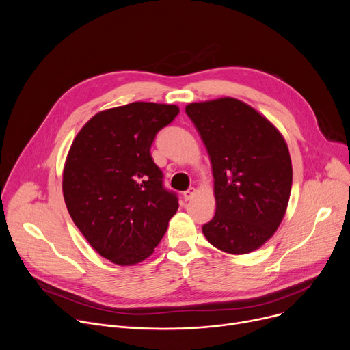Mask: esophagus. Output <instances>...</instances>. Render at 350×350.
Instances as JSON below:
<instances>
[{
	"label": "esophagus",
	"mask_w": 350,
	"mask_h": 350,
	"mask_svg": "<svg viewBox=\"0 0 350 350\" xmlns=\"http://www.w3.org/2000/svg\"><path fill=\"white\" fill-rule=\"evenodd\" d=\"M195 192H196V189H195L193 187H189L187 191H184L183 196H184L185 201H189V199H192V198H193V195H195Z\"/></svg>",
	"instance_id": "esophagus-1"
}]
</instances>
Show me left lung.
<instances>
[{
	"mask_svg": "<svg viewBox=\"0 0 350 350\" xmlns=\"http://www.w3.org/2000/svg\"><path fill=\"white\" fill-rule=\"evenodd\" d=\"M201 135L215 178L216 213L204 235L227 254L262 246L278 228L289 201L292 165L278 130L234 98L185 107Z\"/></svg>",
	"mask_w": 350,
	"mask_h": 350,
	"instance_id": "8db88e82",
	"label": "left lung"
}]
</instances>
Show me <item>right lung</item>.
<instances>
[{
  "instance_id": "obj_1",
  "label": "right lung",
  "mask_w": 350,
  "mask_h": 350,
  "mask_svg": "<svg viewBox=\"0 0 350 350\" xmlns=\"http://www.w3.org/2000/svg\"><path fill=\"white\" fill-rule=\"evenodd\" d=\"M176 105L133 103L96 113L76 135L64 169L69 215L95 251L116 265L154 252L178 209L151 157Z\"/></svg>"
}]
</instances>
